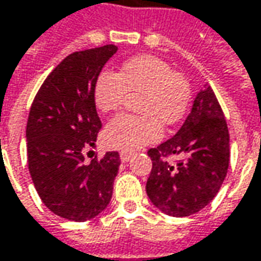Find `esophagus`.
<instances>
[{"instance_id":"1","label":"esophagus","mask_w":261,"mask_h":261,"mask_svg":"<svg viewBox=\"0 0 261 261\" xmlns=\"http://www.w3.org/2000/svg\"><path fill=\"white\" fill-rule=\"evenodd\" d=\"M119 156H120V161L122 162H127L130 156H132V152H127V151H122L119 153Z\"/></svg>"}]
</instances>
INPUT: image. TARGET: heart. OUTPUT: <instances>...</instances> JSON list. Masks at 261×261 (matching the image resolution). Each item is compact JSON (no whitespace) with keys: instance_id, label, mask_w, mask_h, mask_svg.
<instances>
[{"instance_id":"1","label":"heart","mask_w":261,"mask_h":261,"mask_svg":"<svg viewBox=\"0 0 261 261\" xmlns=\"http://www.w3.org/2000/svg\"><path fill=\"white\" fill-rule=\"evenodd\" d=\"M127 93H141L139 110L145 115L122 113L105 129L110 148L134 151L159 141L162 125L171 126L185 115L190 85L181 73L155 56H136L122 64L118 73L102 71L94 83V103L102 113H112L123 105Z\"/></svg>"}]
</instances>
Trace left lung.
<instances>
[{"label": "left lung", "mask_w": 261, "mask_h": 261, "mask_svg": "<svg viewBox=\"0 0 261 261\" xmlns=\"http://www.w3.org/2000/svg\"><path fill=\"white\" fill-rule=\"evenodd\" d=\"M146 194L155 207L187 217L208 205L224 182L230 164V135L214 90L197 94L191 113L174 138L151 148Z\"/></svg>", "instance_id": "obj_1"}]
</instances>
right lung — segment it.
I'll return each mask as SVG.
<instances>
[{
  "instance_id": "add662e5",
  "label": "right lung",
  "mask_w": 261,
  "mask_h": 261,
  "mask_svg": "<svg viewBox=\"0 0 261 261\" xmlns=\"http://www.w3.org/2000/svg\"><path fill=\"white\" fill-rule=\"evenodd\" d=\"M118 47L108 44L67 56L47 76L30 109L25 129L29 171L37 194L56 216L86 221L108 207L120 158L106 152L85 162L102 122L94 83Z\"/></svg>"
}]
</instances>
